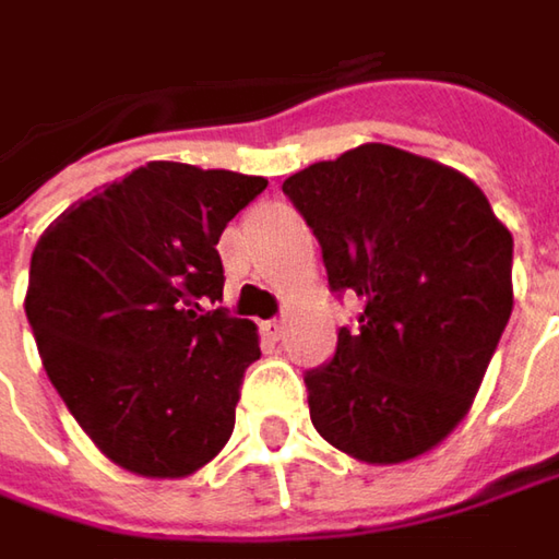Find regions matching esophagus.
I'll use <instances>...</instances> for the list:
<instances>
[{
  "label": "esophagus",
  "instance_id": "esophagus-1",
  "mask_svg": "<svg viewBox=\"0 0 559 559\" xmlns=\"http://www.w3.org/2000/svg\"><path fill=\"white\" fill-rule=\"evenodd\" d=\"M260 328H263V334H266V337H273V340L283 337V321H280V318H270V321H263Z\"/></svg>",
  "mask_w": 559,
  "mask_h": 559
}]
</instances>
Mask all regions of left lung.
I'll return each mask as SVG.
<instances>
[{
    "label": "left lung",
    "instance_id": "1",
    "mask_svg": "<svg viewBox=\"0 0 559 559\" xmlns=\"http://www.w3.org/2000/svg\"><path fill=\"white\" fill-rule=\"evenodd\" d=\"M331 293L366 301L308 369L314 429L369 464L411 461L467 414L512 314V235L471 178L366 142L283 180Z\"/></svg>",
    "mask_w": 559,
    "mask_h": 559
}]
</instances>
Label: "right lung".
I'll return each instance as SVG.
<instances>
[{
	"label": "right lung",
	"mask_w": 559,
	"mask_h": 559,
	"mask_svg": "<svg viewBox=\"0 0 559 559\" xmlns=\"http://www.w3.org/2000/svg\"><path fill=\"white\" fill-rule=\"evenodd\" d=\"M266 180L148 162L69 206L34 254L24 311L69 414L114 464L187 477L235 429L258 328L222 299L225 225Z\"/></svg>",
	"instance_id": "1"
}]
</instances>
